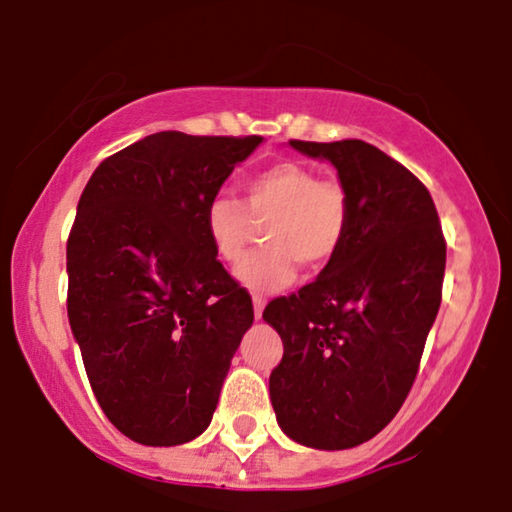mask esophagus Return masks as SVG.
Segmentation results:
<instances>
[{
	"label": "esophagus",
	"instance_id": "1",
	"mask_svg": "<svg viewBox=\"0 0 512 512\" xmlns=\"http://www.w3.org/2000/svg\"><path fill=\"white\" fill-rule=\"evenodd\" d=\"M264 304H267V300H264L262 295H252V307H255V319H260L262 312H264Z\"/></svg>",
	"mask_w": 512,
	"mask_h": 512
}]
</instances>
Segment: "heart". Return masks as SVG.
Returning <instances> with one entry per match:
<instances>
[{"mask_svg": "<svg viewBox=\"0 0 512 512\" xmlns=\"http://www.w3.org/2000/svg\"><path fill=\"white\" fill-rule=\"evenodd\" d=\"M241 200L217 193L205 205V234L219 260L236 264L248 250L255 224H264L267 248L245 257L236 278L269 293L286 286L300 267L319 274L347 238L352 198L338 177H319L300 160H278L243 181Z\"/></svg>", "mask_w": 512, "mask_h": 512, "instance_id": "heart-1", "label": "heart"}]
</instances>
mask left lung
<instances>
[{"instance_id": "8db88e82", "label": "left lung", "mask_w": 512, "mask_h": 512, "mask_svg": "<svg viewBox=\"0 0 512 512\" xmlns=\"http://www.w3.org/2000/svg\"><path fill=\"white\" fill-rule=\"evenodd\" d=\"M290 146L331 160L352 219L319 278L264 307L283 340L269 392L288 437L338 451L378 435L409 397L442 302L446 241L423 181L380 148Z\"/></svg>"}]
</instances>
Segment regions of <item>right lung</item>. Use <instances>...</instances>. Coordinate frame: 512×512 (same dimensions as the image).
Instances as JSON below:
<instances>
[{"label": "right lung", "mask_w": 512, "mask_h": 512, "mask_svg": "<svg viewBox=\"0 0 512 512\" xmlns=\"http://www.w3.org/2000/svg\"><path fill=\"white\" fill-rule=\"evenodd\" d=\"M262 137L158 132L108 155L68 236V319L96 401L134 442L210 425L252 297L217 260L205 205Z\"/></svg>", "instance_id": "add662e5"}]
</instances>
